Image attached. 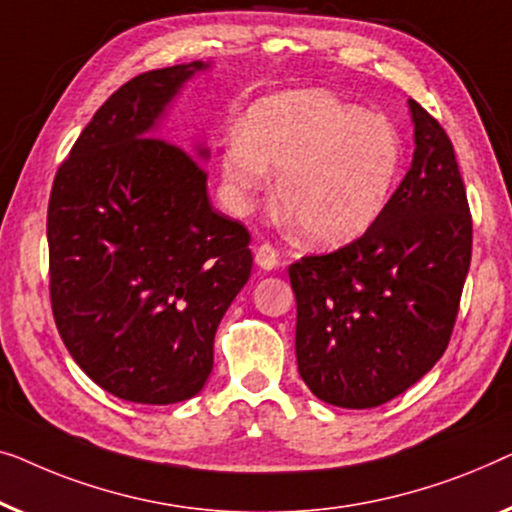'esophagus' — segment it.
<instances>
[{"label":"esophagus","instance_id":"obj_1","mask_svg":"<svg viewBox=\"0 0 512 512\" xmlns=\"http://www.w3.org/2000/svg\"><path fill=\"white\" fill-rule=\"evenodd\" d=\"M255 262L266 271L276 269V266H278V250L273 248L271 243H262V246H259L257 253H255Z\"/></svg>","mask_w":512,"mask_h":512}]
</instances>
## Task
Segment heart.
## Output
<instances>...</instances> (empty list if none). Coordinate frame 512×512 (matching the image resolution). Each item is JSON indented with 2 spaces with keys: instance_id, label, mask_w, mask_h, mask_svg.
I'll return each instance as SVG.
<instances>
[{
  "instance_id": "heart-1",
  "label": "heart",
  "mask_w": 512,
  "mask_h": 512,
  "mask_svg": "<svg viewBox=\"0 0 512 512\" xmlns=\"http://www.w3.org/2000/svg\"><path fill=\"white\" fill-rule=\"evenodd\" d=\"M403 150L390 120L322 90H294L250 106L243 132L222 150V176L239 206L278 178V201L301 234L341 246L376 225L401 174Z\"/></svg>"
}]
</instances>
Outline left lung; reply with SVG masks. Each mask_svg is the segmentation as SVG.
<instances>
[{"instance_id":"left-lung-1","label":"left lung","mask_w":512,"mask_h":512,"mask_svg":"<svg viewBox=\"0 0 512 512\" xmlns=\"http://www.w3.org/2000/svg\"><path fill=\"white\" fill-rule=\"evenodd\" d=\"M415 153L376 225L348 246L290 264L297 364L315 397L376 408L448 348L471 264L473 222L455 148L410 99Z\"/></svg>"}]
</instances>
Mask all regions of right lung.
I'll return each mask as SVG.
<instances>
[{
	"label": "right lung",
	"instance_id": "obj_1",
	"mask_svg": "<svg viewBox=\"0 0 512 512\" xmlns=\"http://www.w3.org/2000/svg\"><path fill=\"white\" fill-rule=\"evenodd\" d=\"M206 67L176 64L120 85L50 190L57 331L76 364L125 401L164 406L204 387L215 329L253 271L250 232L213 211L206 169L153 136L181 85Z\"/></svg>",
	"mask_w": 512,
	"mask_h": 512
}]
</instances>
